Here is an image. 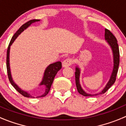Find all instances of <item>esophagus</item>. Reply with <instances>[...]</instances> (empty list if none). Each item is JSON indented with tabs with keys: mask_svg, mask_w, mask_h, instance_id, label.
<instances>
[{
	"mask_svg": "<svg viewBox=\"0 0 126 126\" xmlns=\"http://www.w3.org/2000/svg\"><path fill=\"white\" fill-rule=\"evenodd\" d=\"M72 64H73V59L71 58H67L62 62V66L64 67H67L70 66Z\"/></svg>",
	"mask_w": 126,
	"mask_h": 126,
	"instance_id": "1",
	"label": "esophagus"
}]
</instances>
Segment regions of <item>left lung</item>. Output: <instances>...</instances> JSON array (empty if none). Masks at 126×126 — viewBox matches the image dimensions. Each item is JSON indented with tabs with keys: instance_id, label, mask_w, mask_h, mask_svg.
<instances>
[{
	"instance_id": "1",
	"label": "left lung",
	"mask_w": 126,
	"mask_h": 126,
	"mask_svg": "<svg viewBox=\"0 0 126 126\" xmlns=\"http://www.w3.org/2000/svg\"><path fill=\"white\" fill-rule=\"evenodd\" d=\"M105 39L107 40V42L109 43V45L112 48V53H113V68L112 71V74H111L110 78L109 79V82L106 84L105 87L104 88L102 92L94 94H88L86 93L84 90L82 89L80 84L79 82V76H80V69L78 67H76V72H75V78H76V88L78 90V92L79 93L84 96H96L98 94H103L109 90L110 88L115 83L116 80L117 74L118 69H119V45L117 43V40L115 36L111 33L109 30L105 29Z\"/></svg>"
}]
</instances>
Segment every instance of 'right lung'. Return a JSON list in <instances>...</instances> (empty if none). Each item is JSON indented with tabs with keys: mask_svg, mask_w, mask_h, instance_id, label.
Returning <instances> with one entry per match:
<instances>
[{
	"mask_svg": "<svg viewBox=\"0 0 126 126\" xmlns=\"http://www.w3.org/2000/svg\"><path fill=\"white\" fill-rule=\"evenodd\" d=\"M40 20L39 19H32L30 20L29 21H28L27 23H24V24L21 26L19 28L18 30H17L16 33L14 34V36H13L12 39H11V42L9 43V45L8 48H7V74H8V78L9 79L10 83L12 85L14 86V88L17 90V92L21 94L23 96H25V97L27 98H34V96H32L30 93H28V92H24L23 90L20 88L17 84H16L14 82V81L13 80L12 78V76H11V69H10V65H9V52H10V47H11V45L13 44V43L14 42V41L15 40L16 38L17 37V36L19 35L22 32L24 31V30L27 28L28 26H30L32 23H35V22L39 21ZM62 68V63L61 62L59 61V62H56L55 63H53V64H50L46 68L45 71V73H44V75H43V79H42V82L40 83V85L43 86L45 88V92L43 93V94L41 96H37L36 98H40V97H43V96H45L48 93L50 90L51 86H52V83H53V79H54V78H55V75L57 74V72L59 71Z\"/></svg>",
	"mask_w": 126,
	"mask_h": 126,
	"instance_id": "right-lung-1",
	"label": "right lung"
}]
</instances>
